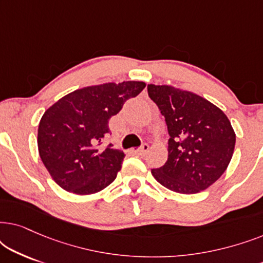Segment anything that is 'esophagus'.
Returning a JSON list of instances; mask_svg holds the SVG:
<instances>
[{
  "label": "esophagus",
  "mask_w": 263,
  "mask_h": 263,
  "mask_svg": "<svg viewBox=\"0 0 263 263\" xmlns=\"http://www.w3.org/2000/svg\"><path fill=\"white\" fill-rule=\"evenodd\" d=\"M148 149H149V146L147 145V143H142L141 147H139V148L135 149L134 152L136 154H139V156H145V154L148 152Z\"/></svg>",
  "instance_id": "esophagus-1"
}]
</instances>
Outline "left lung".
Returning a JSON list of instances; mask_svg holds the SVG:
<instances>
[{
    "mask_svg": "<svg viewBox=\"0 0 263 263\" xmlns=\"http://www.w3.org/2000/svg\"><path fill=\"white\" fill-rule=\"evenodd\" d=\"M167 125V161L152 168L153 177L172 192L196 194L224 174L236 134L222 111L195 93L172 86H147Z\"/></svg>",
    "mask_w": 263,
    "mask_h": 263,
    "instance_id": "1",
    "label": "left lung"
}]
</instances>
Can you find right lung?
I'll return each mask as SVG.
<instances>
[{"mask_svg": "<svg viewBox=\"0 0 263 263\" xmlns=\"http://www.w3.org/2000/svg\"><path fill=\"white\" fill-rule=\"evenodd\" d=\"M145 86L124 81L77 89L45 111L38 127L39 156L61 188L88 195L115 181L124 153L111 143L99 146L110 133V118Z\"/></svg>", "mask_w": 263, "mask_h": 263, "instance_id": "obj_1", "label": "right lung"}]
</instances>
